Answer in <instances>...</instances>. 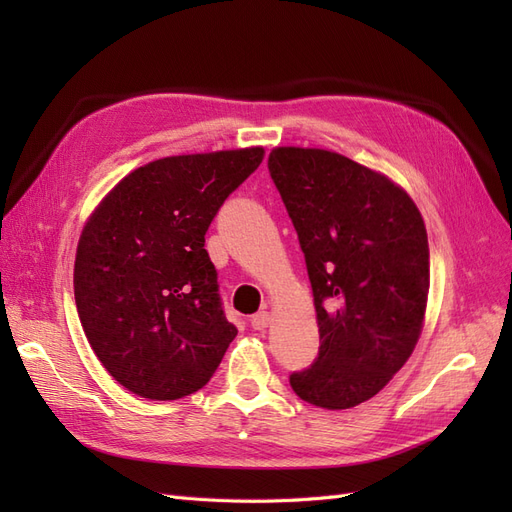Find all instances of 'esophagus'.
I'll return each instance as SVG.
<instances>
[{"label":"esophagus","instance_id":"34e87169","mask_svg":"<svg viewBox=\"0 0 512 512\" xmlns=\"http://www.w3.org/2000/svg\"><path fill=\"white\" fill-rule=\"evenodd\" d=\"M252 327L256 329V331H262V329H267L269 324H271V314L267 312V309H262V312H258V314H254L252 316Z\"/></svg>","mask_w":512,"mask_h":512}]
</instances>
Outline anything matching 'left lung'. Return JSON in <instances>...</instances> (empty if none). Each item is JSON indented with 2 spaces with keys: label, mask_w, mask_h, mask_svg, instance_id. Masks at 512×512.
Instances as JSON below:
<instances>
[{
  "label": "left lung",
  "mask_w": 512,
  "mask_h": 512,
  "mask_svg": "<svg viewBox=\"0 0 512 512\" xmlns=\"http://www.w3.org/2000/svg\"><path fill=\"white\" fill-rule=\"evenodd\" d=\"M269 173L299 235L320 333L318 359L290 386L318 408H354L389 384L421 337L423 215L393 179L329 149L275 147Z\"/></svg>",
  "instance_id": "8db88e82"
}]
</instances>
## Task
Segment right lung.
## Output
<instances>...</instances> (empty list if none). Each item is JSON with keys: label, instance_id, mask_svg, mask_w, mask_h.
<instances>
[{"label": "right lung", "instance_id": "1", "mask_svg": "<svg viewBox=\"0 0 512 512\" xmlns=\"http://www.w3.org/2000/svg\"><path fill=\"white\" fill-rule=\"evenodd\" d=\"M262 158V147H245L153 160L87 218L74 260L76 309L100 363L134 395L196 393L235 339L205 232Z\"/></svg>", "mask_w": 512, "mask_h": 512}]
</instances>
